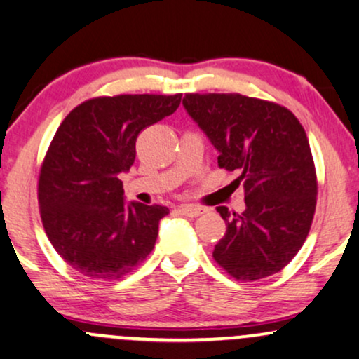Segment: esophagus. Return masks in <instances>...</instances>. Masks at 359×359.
<instances>
[{"instance_id": "esophagus-1", "label": "esophagus", "mask_w": 359, "mask_h": 359, "mask_svg": "<svg viewBox=\"0 0 359 359\" xmlns=\"http://www.w3.org/2000/svg\"><path fill=\"white\" fill-rule=\"evenodd\" d=\"M180 212L184 215H187V217H198L201 214H204V209L202 207H197V205H189V204H184L180 205Z\"/></svg>"}]
</instances>
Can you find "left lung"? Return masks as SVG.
Returning <instances> with one entry per match:
<instances>
[{"label": "left lung", "instance_id": "left-lung-1", "mask_svg": "<svg viewBox=\"0 0 359 359\" xmlns=\"http://www.w3.org/2000/svg\"><path fill=\"white\" fill-rule=\"evenodd\" d=\"M182 105L219 152V167L237 172L245 210L217 207L226 236L212 256L237 280L279 273L304 244L316 209V170L299 120L287 109L239 93H187Z\"/></svg>", "mask_w": 359, "mask_h": 359}]
</instances>
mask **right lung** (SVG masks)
I'll use <instances>...</instances> for the list:
<instances>
[{
	"label": "right lung",
	"mask_w": 359,
	"mask_h": 359,
	"mask_svg": "<svg viewBox=\"0 0 359 359\" xmlns=\"http://www.w3.org/2000/svg\"><path fill=\"white\" fill-rule=\"evenodd\" d=\"M182 95L86 100L56 130L38 180L41 222L68 266L118 279L152 252L163 205L127 204L120 174L135 161L138 133L179 109Z\"/></svg>",
	"instance_id": "add662e5"
}]
</instances>
